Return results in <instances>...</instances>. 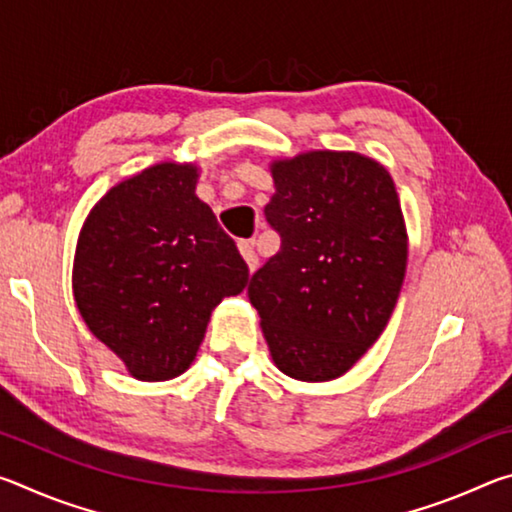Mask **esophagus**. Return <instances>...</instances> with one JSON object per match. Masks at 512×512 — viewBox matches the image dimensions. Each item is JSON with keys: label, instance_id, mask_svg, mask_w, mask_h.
Wrapping results in <instances>:
<instances>
[{"label": "esophagus", "instance_id": "34e87169", "mask_svg": "<svg viewBox=\"0 0 512 512\" xmlns=\"http://www.w3.org/2000/svg\"><path fill=\"white\" fill-rule=\"evenodd\" d=\"M239 253H241V257L246 259L248 271L253 273L255 268H257V253H255V248H253V241H239Z\"/></svg>", "mask_w": 512, "mask_h": 512}]
</instances>
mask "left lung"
<instances>
[{"label": "left lung", "instance_id": "8db88e82", "mask_svg": "<svg viewBox=\"0 0 512 512\" xmlns=\"http://www.w3.org/2000/svg\"><path fill=\"white\" fill-rule=\"evenodd\" d=\"M264 207L282 246L250 277L275 366L300 381L341 377L400 298L409 239L395 183L372 158L309 151L271 164Z\"/></svg>", "mask_w": 512, "mask_h": 512}]
</instances>
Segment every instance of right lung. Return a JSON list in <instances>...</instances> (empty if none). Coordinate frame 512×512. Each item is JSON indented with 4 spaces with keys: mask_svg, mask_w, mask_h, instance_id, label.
Segmentation results:
<instances>
[{
    "mask_svg": "<svg viewBox=\"0 0 512 512\" xmlns=\"http://www.w3.org/2000/svg\"><path fill=\"white\" fill-rule=\"evenodd\" d=\"M196 180L194 164L178 162L121 180L92 207L76 244V307L135 379L183 375L214 307L248 284Z\"/></svg>",
    "mask_w": 512,
    "mask_h": 512,
    "instance_id": "obj_1",
    "label": "right lung"
}]
</instances>
